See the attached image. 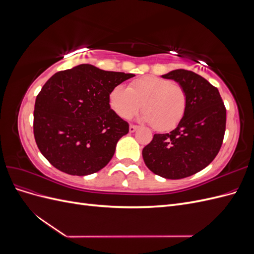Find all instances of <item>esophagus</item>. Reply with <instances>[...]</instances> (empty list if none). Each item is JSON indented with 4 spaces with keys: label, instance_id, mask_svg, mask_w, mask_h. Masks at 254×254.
Masks as SVG:
<instances>
[{
    "label": "esophagus",
    "instance_id": "esophagus-1",
    "mask_svg": "<svg viewBox=\"0 0 254 254\" xmlns=\"http://www.w3.org/2000/svg\"><path fill=\"white\" fill-rule=\"evenodd\" d=\"M137 128H139V127H137V126H134V125H130V126H129V131H130V132H134L135 130H137Z\"/></svg>",
    "mask_w": 254,
    "mask_h": 254
}]
</instances>
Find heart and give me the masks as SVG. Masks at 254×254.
Listing matches in <instances>:
<instances>
[{
	"label": "heart",
	"instance_id": "heart-1",
	"mask_svg": "<svg viewBox=\"0 0 254 254\" xmlns=\"http://www.w3.org/2000/svg\"><path fill=\"white\" fill-rule=\"evenodd\" d=\"M109 104L122 119L142 108L140 120L152 124L158 131H170L182 121L188 107L187 91L180 84L158 76H144L129 84H118L110 92Z\"/></svg>",
	"mask_w": 254,
	"mask_h": 254
}]
</instances>
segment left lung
<instances>
[{
    "label": "left lung",
    "mask_w": 254,
    "mask_h": 254,
    "mask_svg": "<svg viewBox=\"0 0 254 254\" xmlns=\"http://www.w3.org/2000/svg\"><path fill=\"white\" fill-rule=\"evenodd\" d=\"M162 77L187 91V111L173 131L153 135L142 155L153 174L182 179L200 172L217 156L226 130V108L217 88L200 75L179 68Z\"/></svg>",
    "instance_id": "8db88e82"
}]
</instances>
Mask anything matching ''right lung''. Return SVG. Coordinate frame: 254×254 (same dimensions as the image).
I'll return each mask as SVG.
<instances>
[{"label":"right lung","instance_id":"add662e5","mask_svg":"<svg viewBox=\"0 0 254 254\" xmlns=\"http://www.w3.org/2000/svg\"><path fill=\"white\" fill-rule=\"evenodd\" d=\"M133 76L79 64L45 82L36 98L34 135L53 166L86 176L109 163L119 140L129 131L128 123L111 109L109 95Z\"/></svg>","mask_w":254,"mask_h":254}]
</instances>
